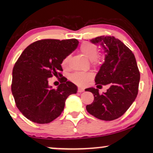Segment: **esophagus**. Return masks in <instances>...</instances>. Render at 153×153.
Here are the masks:
<instances>
[{
  "label": "esophagus",
  "instance_id": "1",
  "mask_svg": "<svg viewBox=\"0 0 153 153\" xmlns=\"http://www.w3.org/2000/svg\"><path fill=\"white\" fill-rule=\"evenodd\" d=\"M83 91H84V89H83V88H81V87L78 88V92H79V93H83Z\"/></svg>",
  "mask_w": 153,
  "mask_h": 153
}]
</instances>
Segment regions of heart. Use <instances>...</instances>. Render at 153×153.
Masks as SVG:
<instances>
[{
	"label": "heart",
	"instance_id": "obj_1",
	"mask_svg": "<svg viewBox=\"0 0 153 153\" xmlns=\"http://www.w3.org/2000/svg\"><path fill=\"white\" fill-rule=\"evenodd\" d=\"M80 51L87 58L91 60V63L94 67H98L102 63L104 60V53L97 54V47L95 44L91 42H84L80 46ZM70 59V55H68L64 58L62 61V66L67 68L68 66ZM93 74L91 72H76L71 75L70 79L72 82L79 85H86L91 79Z\"/></svg>",
	"mask_w": 153,
	"mask_h": 153
}]
</instances>
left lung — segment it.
Instances as JSON below:
<instances>
[{"label": "left lung", "instance_id": "obj_1", "mask_svg": "<svg viewBox=\"0 0 153 153\" xmlns=\"http://www.w3.org/2000/svg\"><path fill=\"white\" fill-rule=\"evenodd\" d=\"M91 42L103 46L106 55L95 76L97 88L86 89L94 95L93 102L86 106V110L100 120H116L127 111L137 96L140 72L136 58L132 51L114 36L103 35ZM107 84L111 85L110 88L100 94L99 87Z\"/></svg>", "mask_w": 153, "mask_h": 153}]
</instances>
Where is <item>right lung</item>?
Instances as JSON below:
<instances>
[{"instance_id":"obj_1","label":"right lung","mask_w":153,"mask_h":153,"mask_svg":"<svg viewBox=\"0 0 153 153\" xmlns=\"http://www.w3.org/2000/svg\"><path fill=\"white\" fill-rule=\"evenodd\" d=\"M76 39H45L28 46L14 64L11 90L16 107L33 123L47 124L61 114L69 95L77 86L60 73L64 58L78 46ZM61 77L57 89L48 85V79Z\"/></svg>"}]
</instances>
